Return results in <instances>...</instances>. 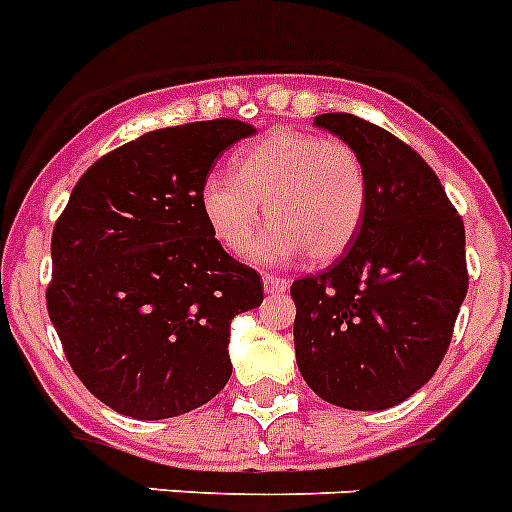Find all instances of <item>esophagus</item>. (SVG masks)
I'll use <instances>...</instances> for the list:
<instances>
[{
	"instance_id": "obj_1",
	"label": "esophagus",
	"mask_w": 512,
	"mask_h": 512,
	"mask_svg": "<svg viewBox=\"0 0 512 512\" xmlns=\"http://www.w3.org/2000/svg\"><path fill=\"white\" fill-rule=\"evenodd\" d=\"M263 289L268 294H283V291L289 289V281L281 276H273V273H265L263 276Z\"/></svg>"
}]
</instances>
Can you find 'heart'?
Masks as SVG:
<instances>
[{"instance_id": "obj_1", "label": "heart", "mask_w": 512, "mask_h": 512, "mask_svg": "<svg viewBox=\"0 0 512 512\" xmlns=\"http://www.w3.org/2000/svg\"><path fill=\"white\" fill-rule=\"evenodd\" d=\"M236 174L213 169L200 184V210L213 236L242 252L263 221L270 226L252 244V257L281 263L307 252L328 263L354 244L367 216L369 182L349 143L309 132L276 130L244 148Z\"/></svg>"}]
</instances>
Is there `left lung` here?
Wrapping results in <instances>:
<instances>
[{
    "label": "left lung",
    "mask_w": 512,
    "mask_h": 512,
    "mask_svg": "<svg viewBox=\"0 0 512 512\" xmlns=\"http://www.w3.org/2000/svg\"><path fill=\"white\" fill-rule=\"evenodd\" d=\"M367 169L362 229L336 263L294 281V349L322 401L382 411L440 367L468 291L466 231L440 179L409 145L354 114H320Z\"/></svg>",
    "instance_id": "1"
}]
</instances>
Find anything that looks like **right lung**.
I'll list each match as a JSON object with an SVG mask.
<instances>
[{"instance_id": "obj_1", "label": "right lung", "mask_w": 512, "mask_h": 512, "mask_svg": "<svg viewBox=\"0 0 512 512\" xmlns=\"http://www.w3.org/2000/svg\"><path fill=\"white\" fill-rule=\"evenodd\" d=\"M252 124L145 132L98 158L51 234L46 307L85 388L132 419L208 403L231 377V320L263 302L200 210L213 161Z\"/></svg>"}]
</instances>
